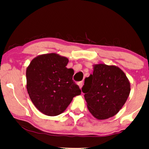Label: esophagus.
<instances>
[{
  "label": "esophagus",
  "mask_w": 149,
  "mask_h": 149,
  "mask_svg": "<svg viewBox=\"0 0 149 149\" xmlns=\"http://www.w3.org/2000/svg\"><path fill=\"white\" fill-rule=\"evenodd\" d=\"M78 85H79V87H80V89L82 88V87H83V81H80V82H79Z\"/></svg>",
  "instance_id": "34e87169"
}]
</instances>
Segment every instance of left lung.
Segmentation results:
<instances>
[{"instance_id":"obj_1","label":"left lung","mask_w":149,"mask_h":149,"mask_svg":"<svg viewBox=\"0 0 149 149\" xmlns=\"http://www.w3.org/2000/svg\"><path fill=\"white\" fill-rule=\"evenodd\" d=\"M93 74L85 78L82 91L89 111L104 120L117 114L127 101L130 83L123 70L114 65H93Z\"/></svg>"}]
</instances>
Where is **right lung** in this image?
<instances>
[{"instance_id": "1", "label": "right lung", "mask_w": 149, "mask_h": 149, "mask_svg": "<svg viewBox=\"0 0 149 149\" xmlns=\"http://www.w3.org/2000/svg\"><path fill=\"white\" fill-rule=\"evenodd\" d=\"M66 57L56 53L36 56L26 68V89L40 112L57 116L68 107L73 97L81 93L72 80L74 70L67 68Z\"/></svg>"}]
</instances>
